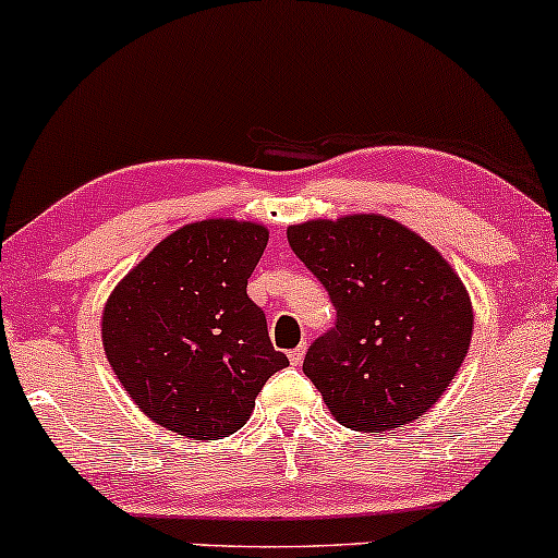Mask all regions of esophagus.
Wrapping results in <instances>:
<instances>
[{
	"label": "esophagus",
	"instance_id": "obj_1",
	"mask_svg": "<svg viewBox=\"0 0 558 558\" xmlns=\"http://www.w3.org/2000/svg\"><path fill=\"white\" fill-rule=\"evenodd\" d=\"M304 354H306V343H301V345H296V349L288 351V360H291L293 367H299V364L304 362Z\"/></svg>",
	"mask_w": 558,
	"mask_h": 558
}]
</instances>
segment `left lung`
Wrapping results in <instances>:
<instances>
[{
  "mask_svg": "<svg viewBox=\"0 0 558 558\" xmlns=\"http://www.w3.org/2000/svg\"><path fill=\"white\" fill-rule=\"evenodd\" d=\"M293 254L336 306L304 375L341 425L380 433L420 420L462 367L470 293L440 252L383 215L288 228Z\"/></svg>",
  "mask_w": 558,
  "mask_h": 558,
  "instance_id": "left-lung-1",
  "label": "left lung"
}]
</instances>
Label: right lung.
Returning a JSON list of instances; mask_svg holds the SVG:
<instances>
[{"label": "right lung", "instance_id": "right-lung-1", "mask_svg": "<svg viewBox=\"0 0 558 558\" xmlns=\"http://www.w3.org/2000/svg\"><path fill=\"white\" fill-rule=\"evenodd\" d=\"M265 246L267 228L257 222H191L110 293L105 354L157 425L194 440L228 438L252 417L262 386L288 367L246 293Z\"/></svg>", "mask_w": 558, "mask_h": 558}]
</instances>
